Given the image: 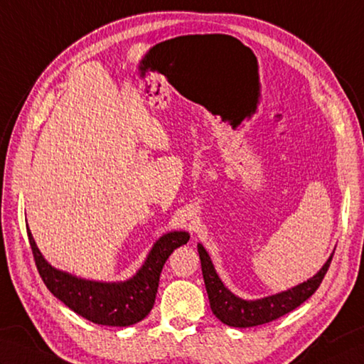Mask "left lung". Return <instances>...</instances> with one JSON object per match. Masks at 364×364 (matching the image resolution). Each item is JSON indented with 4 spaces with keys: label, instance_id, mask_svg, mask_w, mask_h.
Masks as SVG:
<instances>
[{
    "label": "left lung",
    "instance_id": "left-lung-1",
    "mask_svg": "<svg viewBox=\"0 0 364 364\" xmlns=\"http://www.w3.org/2000/svg\"><path fill=\"white\" fill-rule=\"evenodd\" d=\"M197 249L198 255H200L203 281L213 314H215L223 323L229 326H237V328H249V326H257L273 322V320L296 309L298 306L303 304L309 296L314 295V291L320 287V284H322L326 272H328L330 263L334 255L333 252L331 257L326 260L323 268L320 269L314 277H311L309 281L300 284V286H296L287 291H282V294L262 298V300L246 301L241 300L238 296H235L224 287V284L216 274L215 267H213V263L210 260V255L206 254L203 246L198 245Z\"/></svg>",
    "mask_w": 364,
    "mask_h": 364
}]
</instances>
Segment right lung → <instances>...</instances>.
<instances>
[{"instance_id":"right-lung-1","label":"right lung","mask_w":364,"mask_h":364,"mask_svg":"<svg viewBox=\"0 0 364 364\" xmlns=\"http://www.w3.org/2000/svg\"><path fill=\"white\" fill-rule=\"evenodd\" d=\"M26 232L36 267L47 289L78 316L92 323L107 326H129L149 314L158 294L164 263L176 247L189 241L186 232L164 235L156 241L145 265L132 279L105 284L78 279L50 267L36 246L30 229H26Z\"/></svg>"}]
</instances>
